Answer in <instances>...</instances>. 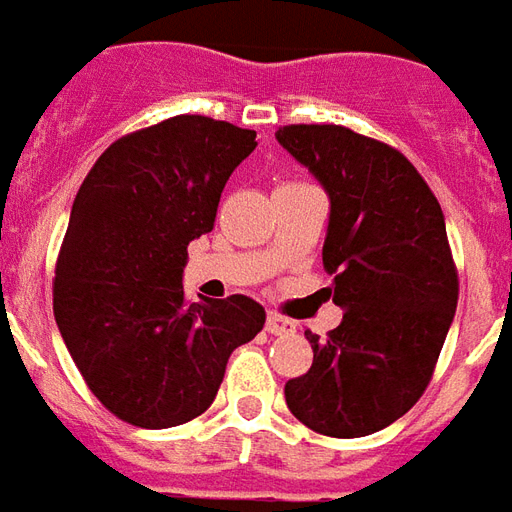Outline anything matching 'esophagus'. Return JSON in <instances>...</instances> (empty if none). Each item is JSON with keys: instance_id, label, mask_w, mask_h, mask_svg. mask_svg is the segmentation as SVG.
Instances as JSON below:
<instances>
[{"instance_id": "esophagus-1", "label": "esophagus", "mask_w": 512, "mask_h": 512, "mask_svg": "<svg viewBox=\"0 0 512 512\" xmlns=\"http://www.w3.org/2000/svg\"><path fill=\"white\" fill-rule=\"evenodd\" d=\"M264 328H267V333H273V336H289V333H295V322L286 320L281 314H275V311H270Z\"/></svg>"}]
</instances>
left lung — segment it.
Listing matches in <instances>:
<instances>
[{
	"label": "left lung",
	"instance_id": "8db88e82",
	"mask_svg": "<svg viewBox=\"0 0 512 512\" xmlns=\"http://www.w3.org/2000/svg\"><path fill=\"white\" fill-rule=\"evenodd\" d=\"M278 143L331 195L322 267L344 311L286 405L331 438L378 433L419 402L458 308V267L441 204L389 143L336 123L281 126Z\"/></svg>",
	"mask_w": 512,
	"mask_h": 512
}]
</instances>
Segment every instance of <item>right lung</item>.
Masks as SVG:
<instances>
[{
	"label": "right lung",
	"mask_w": 512,
	"mask_h": 512,
	"mask_svg": "<svg viewBox=\"0 0 512 512\" xmlns=\"http://www.w3.org/2000/svg\"><path fill=\"white\" fill-rule=\"evenodd\" d=\"M256 132L176 115L115 140L76 192L54 267V320L96 400L146 430L215 402L228 355L264 328L248 295L190 303L187 245L215 228Z\"/></svg>",
	"instance_id": "1"
}]
</instances>
